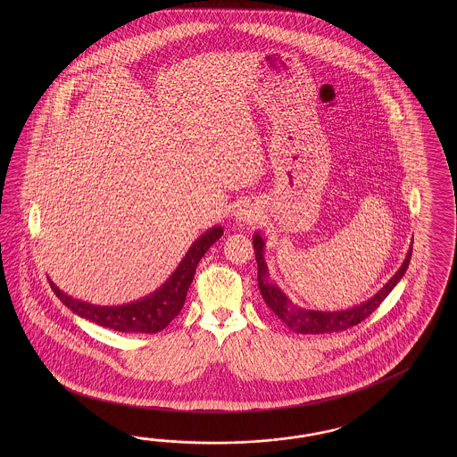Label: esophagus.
<instances>
[{"label":"esophagus","mask_w":457,"mask_h":457,"mask_svg":"<svg viewBox=\"0 0 457 457\" xmlns=\"http://www.w3.org/2000/svg\"><path fill=\"white\" fill-rule=\"evenodd\" d=\"M236 220L239 222H253L254 221V214L251 211H246V209H239L236 212Z\"/></svg>","instance_id":"1"}]
</instances>
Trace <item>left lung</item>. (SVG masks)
<instances>
[{
    "label": "left lung",
    "instance_id": "left-lung-1",
    "mask_svg": "<svg viewBox=\"0 0 457 457\" xmlns=\"http://www.w3.org/2000/svg\"><path fill=\"white\" fill-rule=\"evenodd\" d=\"M253 248H254L256 263H258V287H260V293L263 296L264 303L268 304V308L275 315H278V319L281 320L293 332L313 333V335L342 332V330L357 325L361 320L367 319L375 308L387 298L388 293L394 290V287L401 281L409 268L411 256H412V246H411L403 263L397 270V273L388 279L387 283L384 285V288L377 291L374 296L369 298L367 302L355 304L346 310H338V312H321V310H306V308L293 303L277 283L270 281L268 264L264 262L266 243H264L263 236L260 233H254L253 236Z\"/></svg>",
    "mask_w": 457,
    "mask_h": 457
}]
</instances>
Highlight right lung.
<instances>
[{
  "mask_svg": "<svg viewBox=\"0 0 457 457\" xmlns=\"http://www.w3.org/2000/svg\"><path fill=\"white\" fill-rule=\"evenodd\" d=\"M222 236L221 226H214L204 235L199 236L186 256L180 260L179 266L166 281L153 291L151 295L136 300L132 303L117 306H100L88 302L77 300L60 290L52 279L50 287L60 298V302L70 308L75 315L94 321L100 327L122 333H157L164 330L167 325L179 315L186 295L193 283L194 273L203 256Z\"/></svg>",
  "mask_w": 457,
  "mask_h": 457,
  "instance_id": "right-lung-1",
  "label": "right lung"
}]
</instances>
